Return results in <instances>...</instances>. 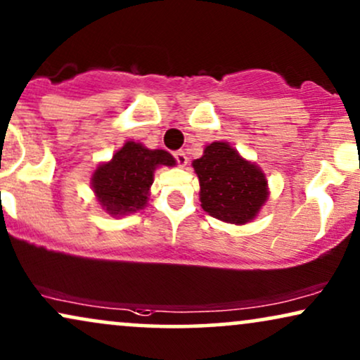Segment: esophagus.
Wrapping results in <instances>:
<instances>
[{"label": "esophagus", "instance_id": "1", "mask_svg": "<svg viewBox=\"0 0 360 360\" xmlns=\"http://www.w3.org/2000/svg\"><path fill=\"white\" fill-rule=\"evenodd\" d=\"M174 159H176L177 166L184 167L186 165H188V156H186L184 151H176V153H174Z\"/></svg>", "mask_w": 360, "mask_h": 360}]
</instances>
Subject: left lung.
<instances>
[{
  "mask_svg": "<svg viewBox=\"0 0 360 360\" xmlns=\"http://www.w3.org/2000/svg\"><path fill=\"white\" fill-rule=\"evenodd\" d=\"M201 184V206L216 219L245 224L256 217L267 199V181L227 143H212L193 161Z\"/></svg>",
  "mask_w": 360,
  "mask_h": 360,
  "instance_id": "1",
  "label": "left lung"
}]
</instances>
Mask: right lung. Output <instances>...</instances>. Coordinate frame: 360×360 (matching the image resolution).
Here are the masks:
<instances>
[{
	"mask_svg": "<svg viewBox=\"0 0 360 360\" xmlns=\"http://www.w3.org/2000/svg\"><path fill=\"white\" fill-rule=\"evenodd\" d=\"M174 165V158L167 151H151L143 144L127 141L111 161L94 171L91 184L101 206L109 214L122 216L146 206L154 169L158 166Z\"/></svg>",
	"mask_w": 360,
	"mask_h": 360,
	"instance_id": "1",
	"label": "right lung"
}]
</instances>
